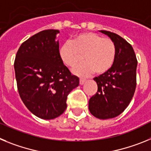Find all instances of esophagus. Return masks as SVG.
<instances>
[{
	"label": "esophagus",
	"instance_id": "obj_1",
	"mask_svg": "<svg viewBox=\"0 0 151 151\" xmlns=\"http://www.w3.org/2000/svg\"><path fill=\"white\" fill-rule=\"evenodd\" d=\"M85 78H80V80H79L80 85H83V84L85 83Z\"/></svg>",
	"mask_w": 151,
	"mask_h": 151
}]
</instances>
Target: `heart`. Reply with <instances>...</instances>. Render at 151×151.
I'll return each instance as SVG.
<instances>
[{
  "label": "heart",
  "mask_w": 151,
  "mask_h": 151,
  "mask_svg": "<svg viewBox=\"0 0 151 151\" xmlns=\"http://www.w3.org/2000/svg\"><path fill=\"white\" fill-rule=\"evenodd\" d=\"M60 59L69 67H74L83 59L85 62L73 69L75 74L86 76L94 71L106 73L113 66L116 58V45L110 38H103L94 32L77 35L60 47Z\"/></svg>",
  "instance_id": "1"
}]
</instances>
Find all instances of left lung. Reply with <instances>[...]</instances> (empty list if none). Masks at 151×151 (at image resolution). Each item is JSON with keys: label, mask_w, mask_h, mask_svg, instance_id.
Listing matches in <instances>:
<instances>
[{"label": "left lung", "mask_w": 151, "mask_h": 151, "mask_svg": "<svg viewBox=\"0 0 151 151\" xmlns=\"http://www.w3.org/2000/svg\"><path fill=\"white\" fill-rule=\"evenodd\" d=\"M115 43L116 58L108 71L94 78L97 91L89 100L88 107L94 116L106 119L117 116L126 109L136 88L138 60L132 46L123 38L101 30Z\"/></svg>", "instance_id": "left-lung-1"}]
</instances>
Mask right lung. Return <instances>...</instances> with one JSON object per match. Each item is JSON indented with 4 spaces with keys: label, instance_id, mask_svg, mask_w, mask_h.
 <instances>
[{
    "label": "right lung",
    "instance_id": "right-lung-1",
    "mask_svg": "<svg viewBox=\"0 0 151 151\" xmlns=\"http://www.w3.org/2000/svg\"><path fill=\"white\" fill-rule=\"evenodd\" d=\"M59 30L41 31L24 41L14 61L19 94L30 112L52 119L66 109V100L79 78L63 64L55 41Z\"/></svg>",
    "mask_w": 151,
    "mask_h": 151
}]
</instances>
